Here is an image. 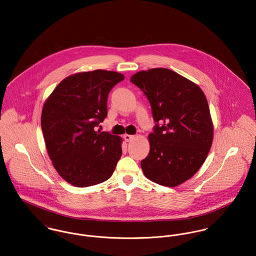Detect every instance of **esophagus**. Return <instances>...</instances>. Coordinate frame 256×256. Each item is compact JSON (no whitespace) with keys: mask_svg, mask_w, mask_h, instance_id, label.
I'll use <instances>...</instances> for the list:
<instances>
[{"mask_svg":"<svg viewBox=\"0 0 256 256\" xmlns=\"http://www.w3.org/2000/svg\"><path fill=\"white\" fill-rule=\"evenodd\" d=\"M134 136H130V134H124V139L126 141V142H128V141H130L132 139H134Z\"/></svg>","mask_w":256,"mask_h":256,"instance_id":"obj_1","label":"esophagus"}]
</instances>
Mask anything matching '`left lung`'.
<instances>
[{
    "label": "left lung",
    "instance_id": "obj_1",
    "mask_svg": "<svg viewBox=\"0 0 256 256\" xmlns=\"http://www.w3.org/2000/svg\"><path fill=\"white\" fill-rule=\"evenodd\" d=\"M130 82L150 102L156 122L149 134L150 152L141 160L144 176L166 187L193 176L212 147L214 126L200 86L166 68L134 74Z\"/></svg>",
    "mask_w": 256,
    "mask_h": 256
}]
</instances>
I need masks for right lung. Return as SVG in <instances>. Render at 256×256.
Segmentation results:
<instances>
[{"label":"right lung","mask_w":256,"mask_h":256,"mask_svg":"<svg viewBox=\"0 0 256 256\" xmlns=\"http://www.w3.org/2000/svg\"><path fill=\"white\" fill-rule=\"evenodd\" d=\"M122 74L94 70L61 80L44 104L40 126L59 176L76 187L106 181L122 156V138L94 128L107 117L110 90Z\"/></svg>","instance_id":"obj_1"}]
</instances>
